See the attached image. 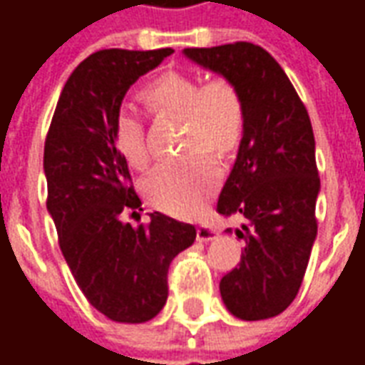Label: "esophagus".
<instances>
[{"mask_svg":"<svg viewBox=\"0 0 365 365\" xmlns=\"http://www.w3.org/2000/svg\"><path fill=\"white\" fill-rule=\"evenodd\" d=\"M215 237H217V232H215V229H211V227H207V225H201V227H197L199 242H209V240H213Z\"/></svg>","mask_w":365,"mask_h":365,"instance_id":"1","label":"esophagus"}]
</instances>
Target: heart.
Wrapping results in <instances>:
<instances>
[{"instance_id":"obj_1","label":"heart","mask_w":365,"mask_h":365,"mask_svg":"<svg viewBox=\"0 0 365 365\" xmlns=\"http://www.w3.org/2000/svg\"><path fill=\"white\" fill-rule=\"evenodd\" d=\"M152 115L183 117L182 146L187 156L160 164L144 183L152 205L175 217H191L217 190L221 170L209 154L229 158L238 150L246 133V103L229 78L164 72L140 91ZM113 143L130 168L144 170L150 162L144 120L133 109L120 107L113 119Z\"/></svg>"}]
</instances>
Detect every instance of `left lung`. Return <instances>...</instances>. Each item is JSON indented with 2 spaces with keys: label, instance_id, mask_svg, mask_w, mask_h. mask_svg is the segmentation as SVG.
I'll list each match as a JSON object with an SVG mask.
<instances>
[{
  "label": "left lung",
  "instance_id": "1",
  "mask_svg": "<svg viewBox=\"0 0 365 365\" xmlns=\"http://www.w3.org/2000/svg\"><path fill=\"white\" fill-rule=\"evenodd\" d=\"M185 56L237 86L246 103V133L217 211L242 215L246 248L222 275L221 295L242 321L275 317L293 303L317 237L321 178L311 119L268 51L238 41L185 48Z\"/></svg>",
  "mask_w": 365,
  "mask_h": 365
}]
</instances>
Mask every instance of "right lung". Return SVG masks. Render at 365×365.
Returning a JSON list of instances; mask_svg holds the SVG:
<instances>
[{"label":"right lung","mask_w":365,"mask_h":365,"mask_svg":"<svg viewBox=\"0 0 365 365\" xmlns=\"http://www.w3.org/2000/svg\"><path fill=\"white\" fill-rule=\"evenodd\" d=\"M97 51L68 78L44 140L46 207L80 289L117 322H146L168 299V269L195 227L162 213L133 227L143 201L113 143V119L133 83L172 54Z\"/></svg>","instance_id":"right-lung-1"}]
</instances>
